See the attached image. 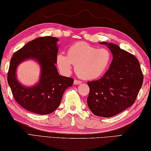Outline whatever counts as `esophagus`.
Returning <instances> with one entry per match:
<instances>
[{
  "instance_id": "34e87169",
  "label": "esophagus",
  "mask_w": 151,
  "mask_h": 151,
  "mask_svg": "<svg viewBox=\"0 0 151 151\" xmlns=\"http://www.w3.org/2000/svg\"><path fill=\"white\" fill-rule=\"evenodd\" d=\"M81 83V81L77 80V79H75L74 81H73V84H74V85H79V84H80Z\"/></svg>"
}]
</instances>
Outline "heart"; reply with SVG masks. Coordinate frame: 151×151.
Returning <instances> with one entry per match:
<instances>
[{
  "label": "heart",
  "mask_w": 151,
  "mask_h": 151,
  "mask_svg": "<svg viewBox=\"0 0 151 151\" xmlns=\"http://www.w3.org/2000/svg\"><path fill=\"white\" fill-rule=\"evenodd\" d=\"M112 61L111 51L103 48L99 49L84 42L72 45L67 56L60 54L56 63L62 73L68 74L75 65V72L79 78L91 80L100 78L109 69Z\"/></svg>",
  "instance_id": "1"
}]
</instances>
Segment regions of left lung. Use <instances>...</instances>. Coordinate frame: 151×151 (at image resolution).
<instances>
[{"mask_svg":"<svg viewBox=\"0 0 151 151\" xmlns=\"http://www.w3.org/2000/svg\"><path fill=\"white\" fill-rule=\"evenodd\" d=\"M107 45L113 55L109 69L98 80L88 81L87 104L94 114L109 118L134 104L143 82L137 58L117 45Z\"/></svg>","mask_w":151,"mask_h":151,"instance_id":"8db88e82","label":"left lung"}]
</instances>
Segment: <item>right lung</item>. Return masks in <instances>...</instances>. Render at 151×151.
Wrapping results in <instances>:
<instances>
[{"label": "right lung", "instance_id": "1", "mask_svg": "<svg viewBox=\"0 0 151 151\" xmlns=\"http://www.w3.org/2000/svg\"><path fill=\"white\" fill-rule=\"evenodd\" d=\"M58 39L41 37L27 42L14 54L8 72V83L15 101L24 109L40 115L49 114L59 106L66 89L73 83V79L59 76L56 64ZM33 58L42 66L39 83L32 88L22 86L17 81L15 70L25 59Z\"/></svg>", "mask_w": 151, "mask_h": 151}]
</instances>
